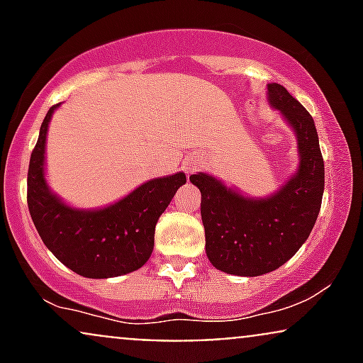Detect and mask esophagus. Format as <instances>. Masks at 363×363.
<instances>
[{
  "mask_svg": "<svg viewBox=\"0 0 363 363\" xmlns=\"http://www.w3.org/2000/svg\"><path fill=\"white\" fill-rule=\"evenodd\" d=\"M194 169H196L194 162H187V164H186V172H193Z\"/></svg>",
  "mask_w": 363,
  "mask_h": 363,
  "instance_id": "esophagus-1",
  "label": "esophagus"
}]
</instances>
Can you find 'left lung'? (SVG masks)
I'll list each match as a JSON object with an SVG mask.
<instances>
[{
    "label": "left lung",
    "instance_id": "8db88e82",
    "mask_svg": "<svg viewBox=\"0 0 363 363\" xmlns=\"http://www.w3.org/2000/svg\"><path fill=\"white\" fill-rule=\"evenodd\" d=\"M268 101L294 128L301 164L269 198H245L208 174L189 181L201 191L206 256L220 272L259 277L280 268L301 249L318 220L324 193V160L314 119L285 86L268 85Z\"/></svg>",
    "mask_w": 363,
    "mask_h": 363
}]
</instances>
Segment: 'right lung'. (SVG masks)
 <instances>
[{"label": "right lung", "instance_id": "1", "mask_svg": "<svg viewBox=\"0 0 363 363\" xmlns=\"http://www.w3.org/2000/svg\"><path fill=\"white\" fill-rule=\"evenodd\" d=\"M60 104L48 111L30 155L27 203L45 247L85 278L121 277L141 268L153 251L155 225L186 184V174L152 179L102 210H77L51 193L44 179L45 136Z\"/></svg>", "mask_w": 363, "mask_h": 363}]
</instances>
